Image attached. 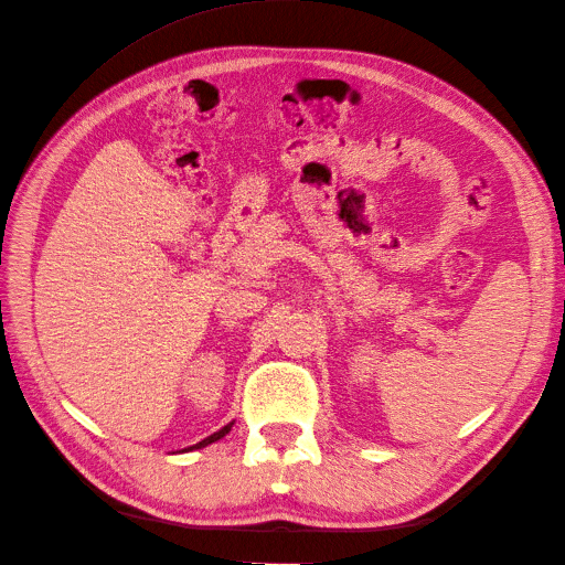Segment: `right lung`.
Masks as SVG:
<instances>
[{"mask_svg": "<svg viewBox=\"0 0 565 565\" xmlns=\"http://www.w3.org/2000/svg\"><path fill=\"white\" fill-rule=\"evenodd\" d=\"M231 426H233V422L231 424H226L224 426V429H218L216 434H212V436H207V438H204V440H200V443H195V446L193 448H204V446H210V443H214V440H218V438H224L228 431H231Z\"/></svg>", "mask_w": 565, "mask_h": 565, "instance_id": "1", "label": "right lung"}]
</instances>
